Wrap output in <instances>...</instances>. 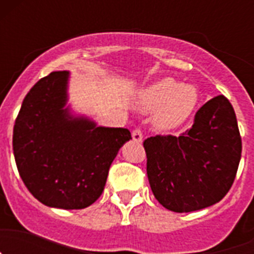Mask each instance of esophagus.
I'll return each mask as SVG.
<instances>
[{
	"label": "esophagus",
	"instance_id": "1",
	"mask_svg": "<svg viewBox=\"0 0 254 254\" xmlns=\"http://www.w3.org/2000/svg\"><path fill=\"white\" fill-rule=\"evenodd\" d=\"M132 138H133L134 142H141L143 138L142 132H141L140 129H134V131L132 132Z\"/></svg>",
	"mask_w": 254,
	"mask_h": 254
}]
</instances>
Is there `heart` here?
<instances>
[{"instance_id":"heart-1","label":"heart","mask_w":254,"mask_h":254,"mask_svg":"<svg viewBox=\"0 0 254 254\" xmlns=\"http://www.w3.org/2000/svg\"><path fill=\"white\" fill-rule=\"evenodd\" d=\"M199 93L194 85L182 84L172 77L159 78L136 91L132 104L143 113H151L152 123L160 131L178 128L196 111Z\"/></svg>"}]
</instances>
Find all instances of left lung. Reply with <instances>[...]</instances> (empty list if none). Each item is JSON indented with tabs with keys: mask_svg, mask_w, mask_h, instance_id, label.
<instances>
[{
	"mask_svg": "<svg viewBox=\"0 0 254 254\" xmlns=\"http://www.w3.org/2000/svg\"><path fill=\"white\" fill-rule=\"evenodd\" d=\"M143 147L152 193L174 212L197 211L221 201L242 156L237 117L224 95L199 108L185 133L149 137Z\"/></svg>",
	"mask_w": 254,
	"mask_h": 254,
	"instance_id": "left-lung-1",
	"label": "left lung"
}]
</instances>
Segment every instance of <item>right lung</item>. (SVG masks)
Segmentation results:
<instances>
[{
  "label": "right lung",
  "mask_w": 254,
  "mask_h": 254,
  "mask_svg": "<svg viewBox=\"0 0 254 254\" xmlns=\"http://www.w3.org/2000/svg\"><path fill=\"white\" fill-rule=\"evenodd\" d=\"M68 71L49 73L31 87L13 126L12 149L24 185L49 207L78 210L93 205L127 128L98 126L71 112Z\"/></svg>",
  "instance_id": "obj_1"
}]
</instances>
